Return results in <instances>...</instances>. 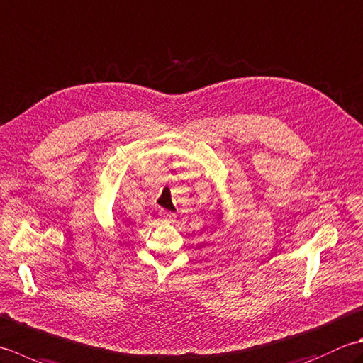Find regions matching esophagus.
<instances>
[{"label":"esophagus","instance_id":"34e87169","mask_svg":"<svg viewBox=\"0 0 363 363\" xmlns=\"http://www.w3.org/2000/svg\"><path fill=\"white\" fill-rule=\"evenodd\" d=\"M159 216H160V218L163 220V222H173L174 217H176L173 212H168V211H160Z\"/></svg>","mask_w":363,"mask_h":363}]
</instances>
